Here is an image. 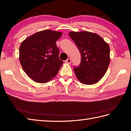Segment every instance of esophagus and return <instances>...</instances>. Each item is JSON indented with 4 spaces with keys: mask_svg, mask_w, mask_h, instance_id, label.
Returning <instances> with one entry per match:
<instances>
[{
    "mask_svg": "<svg viewBox=\"0 0 131 131\" xmlns=\"http://www.w3.org/2000/svg\"><path fill=\"white\" fill-rule=\"evenodd\" d=\"M65 62H66L67 63L71 64V59H69V58H68V59H67Z\"/></svg>",
    "mask_w": 131,
    "mask_h": 131,
    "instance_id": "1",
    "label": "esophagus"
}]
</instances>
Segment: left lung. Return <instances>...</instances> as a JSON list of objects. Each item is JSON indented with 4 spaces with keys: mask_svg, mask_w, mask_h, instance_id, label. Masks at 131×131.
<instances>
[{
    "mask_svg": "<svg viewBox=\"0 0 131 131\" xmlns=\"http://www.w3.org/2000/svg\"><path fill=\"white\" fill-rule=\"evenodd\" d=\"M81 55V63L74 67L77 78L84 84L96 83L106 73L110 63L109 45L98 34L82 31L69 33Z\"/></svg>",
    "mask_w": 131,
    "mask_h": 131,
    "instance_id": "left-lung-1",
    "label": "left lung"
}]
</instances>
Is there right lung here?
<instances>
[{
  "label": "right lung",
  "instance_id": "obj_1",
  "mask_svg": "<svg viewBox=\"0 0 131 131\" xmlns=\"http://www.w3.org/2000/svg\"><path fill=\"white\" fill-rule=\"evenodd\" d=\"M62 35L59 31L44 30L29 37L21 43L20 64L34 81L45 83L57 74L63 62L59 59L56 41Z\"/></svg>",
  "mask_w": 131,
  "mask_h": 131
}]
</instances>
